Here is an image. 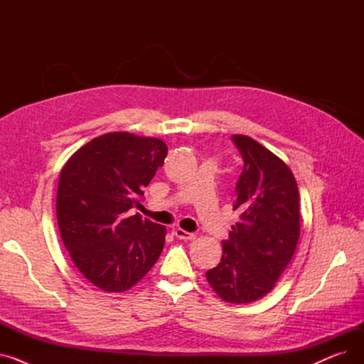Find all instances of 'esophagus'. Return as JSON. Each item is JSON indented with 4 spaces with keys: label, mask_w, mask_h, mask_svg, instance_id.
Segmentation results:
<instances>
[{
    "label": "esophagus",
    "mask_w": 364,
    "mask_h": 364,
    "mask_svg": "<svg viewBox=\"0 0 364 364\" xmlns=\"http://www.w3.org/2000/svg\"><path fill=\"white\" fill-rule=\"evenodd\" d=\"M174 235H176V237L177 239H180V240H193L196 236H195V233H190V232H186V230H183V228H176L174 230Z\"/></svg>",
    "instance_id": "obj_1"
}]
</instances>
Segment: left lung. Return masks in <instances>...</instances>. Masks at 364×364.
Returning a JSON list of instances; mask_svg holds the SVG:
<instances>
[{"label": "left lung", "instance_id": "1", "mask_svg": "<svg viewBox=\"0 0 364 364\" xmlns=\"http://www.w3.org/2000/svg\"><path fill=\"white\" fill-rule=\"evenodd\" d=\"M243 159L233 209L239 221L206 279L220 298L247 304L269 294L295 254L299 193L289 166L251 137L233 136Z\"/></svg>", "mask_w": 364, "mask_h": 364}]
</instances>
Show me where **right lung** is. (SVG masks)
<instances>
[{"label":"right lung","mask_w":364,"mask_h":364,"mask_svg":"<svg viewBox=\"0 0 364 364\" xmlns=\"http://www.w3.org/2000/svg\"><path fill=\"white\" fill-rule=\"evenodd\" d=\"M159 139L110 132L73 153L60 172L57 223L76 269L99 289L124 292L140 282L164 250L166 228L129 214L164 165Z\"/></svg>","instance_id":"right-lung-1"}]
</instances>
